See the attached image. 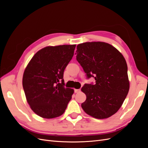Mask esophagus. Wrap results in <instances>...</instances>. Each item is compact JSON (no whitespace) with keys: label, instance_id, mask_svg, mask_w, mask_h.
Masks as SVG:
<instances>
[{"label":"esophagus","instance_id":"esophagus-1","mask_svg":"<svg viewBox=\"0 0 148 148\" xmlns=\"http://www.w3.org/2000/svg\"><path fill=\"white\" fill-rule=\"evenodd\" d=\"M74 91H75V93H78V92H79L80 91V89H75Z\"/></svg>","mask_w":148,"mask_h":148}]
</instances>
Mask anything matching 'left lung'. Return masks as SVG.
<instances>
[{"label":"left lung","mask_w":148,"mask_h":148,"mask_svg":"<svg viewBox=\"0 0 148 148\" xmlns=\"http://www.w3.org/2000/svg\"><path fill=\"white\" fill-rule=\"evenodd\" d=\"M77 60L95 84H85L82 91L86 99L83 110L97 119L110 117L119 110L130 88L128 67L117 49L104 42H86L77 47Z\"/></svg>","instance_id":"obj_1"}]
</instances>
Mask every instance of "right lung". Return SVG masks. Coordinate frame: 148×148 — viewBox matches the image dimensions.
I'll use <instances>...</instances> for the list:
<instances>
[{
  "instance_id": "right-lung-1",
  "label": "right lung",
  "mask_w": 148,
  "mask_h": 148,
  "mask_svg": "<svg viewBox=\"0 0 148 148\" xmlns=\"http://www.w3.org/2000/svg\"><path fill=\"white\" fill-rule=\"evenodd\" d=\"M76 44L47 46L38 51L26 66L23 87L34 112L44 119L64 113L73 89L64 86V71L72 59Z\"/></svg>"
}]
</instances>
